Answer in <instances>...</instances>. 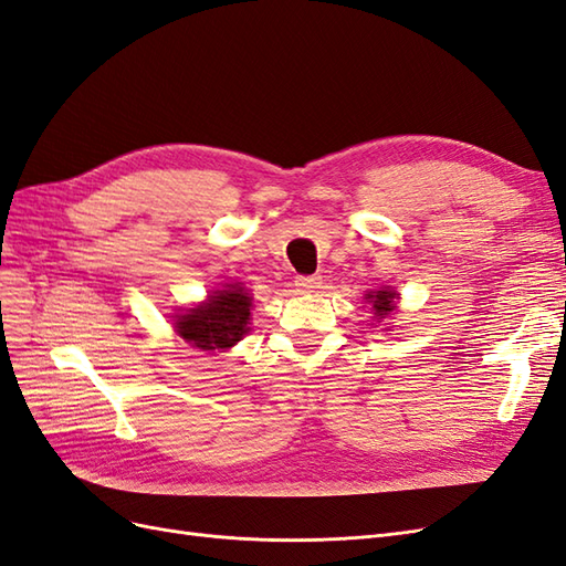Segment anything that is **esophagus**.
<instances>
[{"instance_id": "1", "label": "esophagus", "mask_w": 566, "mask_h": 566, "mask_svg": "<svg viewBox=\"0 0 566 566\" xmlns=\"http://www.w3.org/2000/svg\"><path fill=\"white\" fill-rule=\"evenodd\" d=\"M295 285L300 293H314L316 287H321V276H297Z\"/></svg>"}]
</instances>
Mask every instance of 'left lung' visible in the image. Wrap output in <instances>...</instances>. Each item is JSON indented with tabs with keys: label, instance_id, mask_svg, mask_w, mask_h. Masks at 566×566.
<instances>
[{
	"label": "left lung",
	"instance_id": "8db88e82",
	"mask_svg": "<svg viewBox=\"0 0 566 566\" xmlns=\"http://www.w3.org/2000/svg\"><path fill=\"white\" fill-rule=\"evenodd\" d=\"M366 300L373 302L375 316L387 318L394 310V300H397V293H391V290H378V293H370Z\"/></svg>",
	"mask_w": 566,
	"mask_h": 566
}]
</instances>
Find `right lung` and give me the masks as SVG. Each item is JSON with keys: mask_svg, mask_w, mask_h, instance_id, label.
<instances>
[{"mask_svg": "<svg viewBox=\"0 0 566 566\" xmlns=\"http://www.w3.org/2000/svg\"><path fill=\"white\" fill-rule=\"evenodd\" d=\"M250 297L241 285H227L202 306L177 316V333L198 349H229L250 331Z\"/></svg>", "mask_w": 566, "mask_h": 566, "instance_id": "1", "label": "right lung"}]
</instances>
